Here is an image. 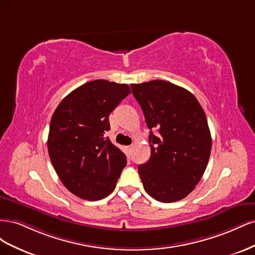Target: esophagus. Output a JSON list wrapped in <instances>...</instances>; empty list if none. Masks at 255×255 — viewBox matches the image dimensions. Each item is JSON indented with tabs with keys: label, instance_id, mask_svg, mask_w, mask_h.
Instances as JSON below:
<instances>
[{
	"label": "esophagus",
	"instance_id": "esophagus-1",
	"mask_svg": "<svg viewBox=\"0 0 255 255\" xmlns=\"http://www.w3.org/2000/svg\"><path fill=\"white\" fill-rule=\"evenodd\" d=\"M127 150H128V152L132 151V150H133V144H132V145H128V146H127Z\"/></svg>",
	"mask_w": 255,
	"mask_h": 255
}]
</instances>
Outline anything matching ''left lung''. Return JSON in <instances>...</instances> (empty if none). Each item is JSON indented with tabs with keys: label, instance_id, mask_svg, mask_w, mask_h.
<instances>
[{
	"label": "left lung",
	"instance_id": "1",
	"mask_svg": "<svg viewBox=\"0 0 255 255\" xmlns=\"http://www.w3.org/2000/svg\"><path fill=\"white\" fill-rule=\"evenodd\" d=\"M150 130V159L138 166L144 190L159 202L179 201L195 189L205 171L212 137L196 97L176 85L155 80L132 84ZM152 129L160 134L155 136Z\"/></svg>",
	"mask_w": 255,
	"mask_h": 255
}]
</instances>
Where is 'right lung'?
<instances>
[{
	"label": "right lung",
	"mask_w": 255,
	"mask_h": 255,
	"mask_svg": "<svg viewBox=\"0 0 255 255\" xmlns=\"http://www.w3.org/2000/svg\"><path fill=\"white\" fill-rule=\"evenodd\" d=\"M130 94L127 84L96 80L70 92L54 112L48 137L52 165L76 197L97 201L116 187L127 156L105 133L110 114Z\"/></svg>",
	"instance_id": "1"
}]
</instances>
